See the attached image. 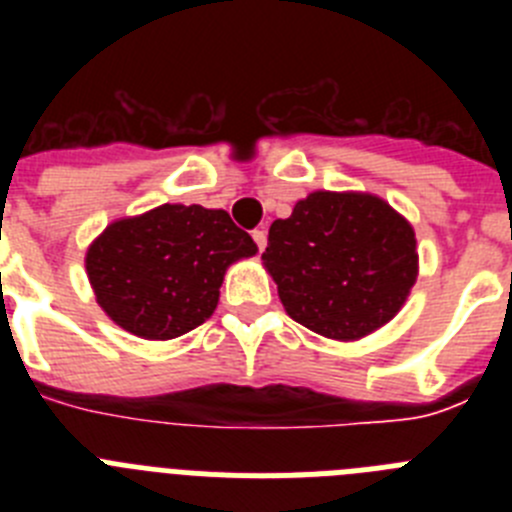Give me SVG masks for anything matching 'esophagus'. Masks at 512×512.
<instances>
[{"label": "esophagus", "instance_id": "esophagus-1", "mask_svg": "<svg viewBox=\"0 0 512 512\" xmlns=\"http://www.w3.org/2000/svg\"><path fill=\"white\" fill-rule=\"evenodd\" d=\"M253 241H256L259 251H264V248H266V230L264 228L253 230Z\"/></svg>", "mask_w": 512, "mask_h": 512}]
</instances>
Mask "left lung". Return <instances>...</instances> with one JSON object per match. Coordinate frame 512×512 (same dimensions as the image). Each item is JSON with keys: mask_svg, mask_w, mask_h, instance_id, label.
<instances>
[{"mask_svg": "<svg viewBox=\"0 0 512 512\" xmlns=\"http://www.w3.org/2000/svg\"><path fill=\"white\" fill-rule=\"evenodd\" d=\"M261 261L289 318L348 343L402 310L418 279V241L377 194L320 189L271 223Z\"/></svg>", "mask_w": 512, "mask_h": 512, "instance_id": "obj_1", "label": "left lung"}]
</instances>
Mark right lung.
Wrapping results in <instances>:
<instances>
[{
	"label": "right lung",
	"mask_w": 512,
	"mask_h": 512,
	"mask_svg": "<svg viewBox=\"0 0 512 512\" xmlns=\"http://www.w3.org/2000/svg\"><path fill=\"white\" fill-rule=\"evenodd\" d=\"M256 251L225 210L158 205L112 220L84 264L112 323L146 341H171L210 318L228 266Z\"/></svg>",
	"instance_id": "right-lung-1"
}]
</instances>
